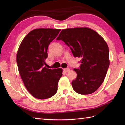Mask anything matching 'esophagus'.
Wrapping results in <instances>:
<instances>
[{"label": "esophagus", "mask_w": 125, "mask_h": 125, "mask_svg": "<svg viewBox=\"0 0 125 125\" xmlns=\"http://www.w3.org/2000/svg\"><path fill=\"white\" fill-rule=\"evenodd\" d=\"M63 71H64V72L67 73V72H69L70 69H69V68H65V69H63Z\"/></svg>", "instance_id": "34e87169"}]
</instances>
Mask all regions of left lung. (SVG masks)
<instances>
[{"instance_id":"obj_1","label":"left lung","mask_w":125,"mask_h":125,"mask_svg":"<svg viewBox=\"0 0 125 125\" xmlns=\"http://www.w3.org/2000/svg\"><path fill=\"white\" fill-rule=\"evenodd\" d=\"M57 40L70 47L74 57L81 58L79 68L74 69L77 77L72 82L75 92L90 94L100 87L110 64L109 47L105 40L88 27L63 29Z\"/></svg>"}]
</instances>
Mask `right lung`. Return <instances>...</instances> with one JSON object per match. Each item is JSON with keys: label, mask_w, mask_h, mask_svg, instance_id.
<instances>
[{"label": "right lung", "mask_w": 125, "mask_h": 125, "mask_svg": "<svg viewBox=\"0 0 125 125\" xmlns=\"http://www.w3.org/2000/svg\"><path fill=\"white\" fill-rule=\"evenodd\" d=\"M60 29H36L24 37L19 47L16 62L19 72L28 92L39 99H46L57 92L63 69L46 67L48 45Z\"/></svg>", "instance_id": "right-lung-1"}]
</instances>
